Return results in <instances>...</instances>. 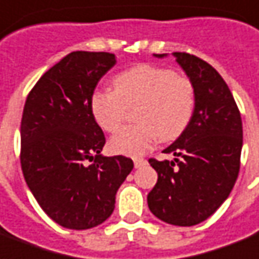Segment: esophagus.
<instances>
[{"label":"esophagus","mask_w":259,"mask_h":259,"mask_svg":"<svg viewBox=\"0 0 259 259\" xmlns=\"http://www.w3.org/2000/svg\"><path fill=\"white\" fill-rule=\"evenodd\" d=\"M145 164H146V160H143V158H134V165H135V168H141Z\"/></svg>","instance_id":"1"}]
</instances>
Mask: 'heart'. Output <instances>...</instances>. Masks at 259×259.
<instances>
[{
    "mask_svg": "<svg viewBox=\"0 0 259 259\" xmlns=\"http://www.w3.org/2000/svg\"><path fill=\"white\" fill-rule=\"evenodd\" d=\"M113 88L92 94L91 111L102 130L116 132L128 109L137 106V124L122 128L110 139L109 146L117 154L143 156L158 138L177 139L193 117V82L167 67L138 65L117 74Z\"/></svg>",
    "mask_w": 259,
    "mask_h": 259,
    "instance_id": "heart-1",
    "label": "heart"
}]
</instances>
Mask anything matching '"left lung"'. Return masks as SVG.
<instances>
[{
	"label": "left lung",
	"instance_id": "obj_1",
	"mask_svg": "<svg viewBox=\"0 0 259 259\" xmlns=\"http://www.w3.org/2000/svg\"><path fill=\"white\" fill-rule=\"evenodd\" d=\"M172 55L193 82L194 111L186 130L164 149L175 156L172 161L149 160L158 178L148 194V204L158 220L193 226L214 214L235 186L243 125L233 95L220 73L194 55Z\"/></svg>",
	"mask_w": 259,
	"mask_h": 259
}]
</instances>
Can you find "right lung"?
<instances>
[{
  "mask_svg": "<svg viewBox=\"0 0 259 259\" xmlns=\"http://www.w3.org/2000/svg\"><path fill=\"white\" fill-rule=\"evenodd\" d=\"M114 65L109 52H71L45 71L24 103L20 164L26 184L45 214L67 229L105 222L134 168L131 158L102 156L106 139L91 111V96Z\"/></svg>",
  "mask_w": 259,
  "mask_h": 259,
  "instance_id": "1",
  "label": "right lung"
}]
</instances>
